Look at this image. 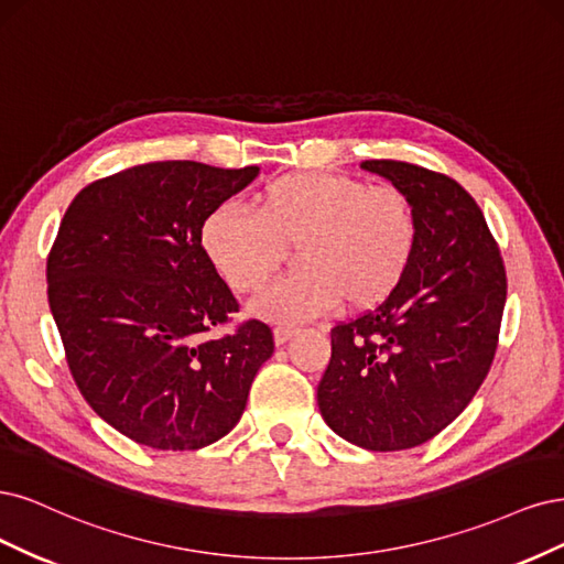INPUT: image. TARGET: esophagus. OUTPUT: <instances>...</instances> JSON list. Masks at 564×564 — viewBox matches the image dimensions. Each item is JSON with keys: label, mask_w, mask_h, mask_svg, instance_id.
<instances>
[{"label": "esophagus", "mask_w": 564, "mask_h": 564, "mask_svg": "<svg viewBox=\"0 0 564 564\" xmlns=\"http://www.w3.org/2000/svg\"><path fill=\"white\" fill-rule=\"evenodd\" d=\"M297 333H300L297 328H288V325H279V328H274V341L281 347V344H285L288 339H293Z\"/></svg>", "instance_id": "34e87169"}]
</instances>
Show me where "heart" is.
<instances>
[{
  "mask_svg": "<svg viewBox=\"0 0 564 564\" xmlns=\"http://www.w3.org/2000/svg\"><path fill=\"white\" fill-rule=\"evenodd\" d=\"M252 215L223 204L202 225L208 262L234 293H258L295 248V271L252 302L274 323H302L344 302L372 308L401 285L412 264L420 220L393 185L323 171L271 180L250 202Z\"/></svg>",
  "mask_w": 564,
  "mask_h": 564,
  "instance_id": "1",
  "label": "heart"
}]
</instances>
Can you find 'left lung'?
I'll list each match as a JSON object with an SVG mask.
<instances>
[{
    "instance_id": "1",
    "label": "left lung",
    "mask_w": 564,
    "mask_h": 564,
    "mask_svg": "<svg viewBox=\"0 0 564 564\" xmlns=\"http://www.w3.org/2000/svg\"><path fill=\"white\" fill-rule=\"evenodd\" d=\"M360 169L412 198L420 241L401 285L330 330L318 410L344 441L395 452L431 441L474 401L497 351L506 271L474 196L452 177L391 159Z\"/></svg>"
}]
</instances>
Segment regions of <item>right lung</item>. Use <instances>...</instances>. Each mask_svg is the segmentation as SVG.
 Returning a JSON list of instances; mask_svg holds the SVG:
<instances>
[{
  "instance_id": "obj_1",
  "label": "right lung",
  "mask_w": 564,
  "mask_h": 564,
  "mask_svg": "<svg viewBox=\"0 0 564 564\" xmlns=\"http://www.w3.org/2000/svg\"><path fill=\"white\" fill-rule=\"evenodd\" d=\"M260 175L154 161L84 187L65 210L46 262L48 306L86 403L126 438L154 449L220 441L246 410L269 325L239 312L202 248L206 215Z\"/></svg>"
}]
</instances>
